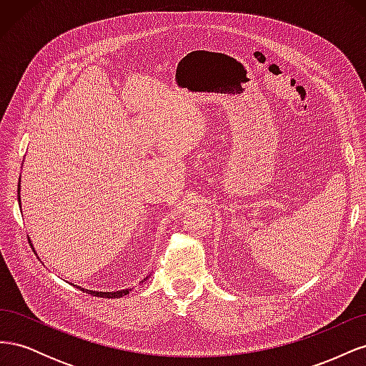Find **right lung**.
Instances as JSON below:
<instances>
[{
	"mask_svg": "<svg viewBox=\"0 0 366 366\" xmlns=\"http://www.w3.org/2000/svg\"><path fill=\"white\" fill-rule=\"evenodd\" d=\"M21 184L18 183V202H19V204H21V195H19V187ZM29 242H31L30 239H29ZM148 278H145L143 280L140 284H143L145 282ZM77 289L79 290H82V292H85V293H88V295H92V296H97V297H108V299H116V297H122V296H127L129 292H131V289H125V290H119V292H93V290H86V289H82V287H79V285H76Z\"/></svg>",
	"mask_w": 366,
	"mask_h": 366,
	"instance_id": "1",
	"label": "right lung"
}]
</instances>
